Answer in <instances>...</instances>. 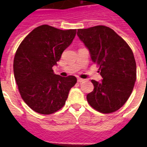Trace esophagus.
Masks as SVG:
<instances>
[{"mask_svg": "<svg viewBox=\"0 0 147 147\" xmlns=\"http://www.w3.org/2000/svg\"><path fill=\"white\" fill-rule=\"evenodd\" d=\"M77 81H78L79 83H82V82H83V81H84V80L81 79V78H78V79H77Z\"/></svg>", "mask_w": 147, "mask_h": 147, "instance_id": "34e87169", "label": "esophagus"}]
</instances>
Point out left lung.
Masks as SVG:
<instances>
[{
  "mask_svg": "<svg viewBox=\"0 0 147 147\" xmlns=\"http://www.w3.org/2000/svg\"><path fill=\"white\" fill-rule=\"evenodd\" d=\"M77 35L99 66L101 82L91 80L94 90L86 95L91 107L102 113L118 110L129 98L136 80V64L129 45L113 29L95 26L78 29Z\"/></svg>",
  "mask_w": 147,
  "mask_h": 147,
  "instance_id": "obj_1",
  "label": "left lung"
}]
</instances>
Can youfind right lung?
I'll use <instances>...</instances> for the list:
<instances>
[{"label":"right lung","mask_w":147,"mask_h":147,"mask_svg":"<svg viewBox=\"0 0 147 147\" xmlns=\"http://www.w3.org/2000/svg\"><path fill=\"white\" fill-rule=\"evenodd\" d=\"M76 34V30L42 25L24 39L16 53L15 80L23 100L38 113L48 115L61 109L76 83L73 76L62 77L53 70Z\"/></svg>","instance_id":"right-lung-1"}]
</instances>
